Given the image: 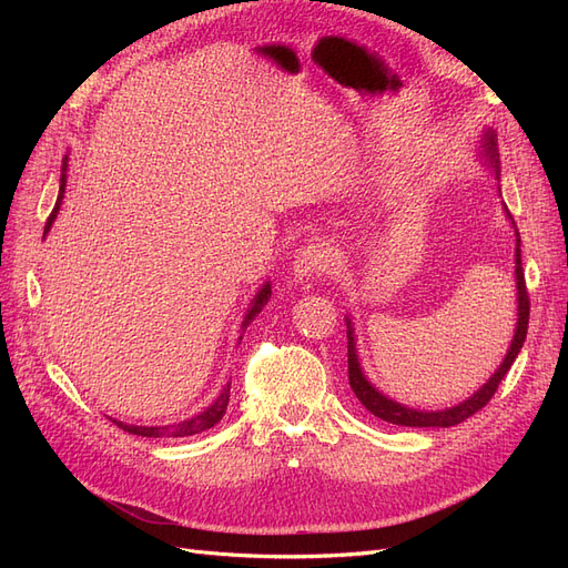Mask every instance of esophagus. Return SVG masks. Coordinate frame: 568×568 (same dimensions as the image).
<instances>
[{"mask_svg":"<svg viewBox=\"0 0 568 568\" xmlns=\"http://www.w3.org/2000/svg\"><path fill=\"white\" fill-rule=\"evenodd\" d=\"M326 267H329V257H326L324 246L307 244V246L296 251L294 267H291V274H294L298 284H303V282L317 280Z\"/></svg>","mask_w":568,"mask_h":568,"instance_id":"obj_1","label":"esophagus"}]
</instances>
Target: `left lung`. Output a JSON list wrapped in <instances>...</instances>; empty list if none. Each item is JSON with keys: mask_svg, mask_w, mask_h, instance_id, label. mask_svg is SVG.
I'll return each instance as SVG.
<instances>
[{"mask_svg": "<svg viewBox=\"0 0 568 568\" xmlns=\"http://www.w3.org/2000/svg\"><path fill=\"white\" fill-rule=\"evenodd\" d=\"M478 163L484 165L488 173L497 180V196H503V186H500V153H497V144H495V134L493 130H480V140H478ZM503 211L507 215V220L511 222L514 227V236H517V248H514V282H517V324H514V336L509 348L503 357L500 367H497L490 379L476 388L467 400H462L453 407L445 409H419V407H409L403 405L398 400L388 398L384 390L376 388L359 365L357 357V338H355V326L351 315H346V326H348V382L351 388L355 393V398L365 405V409H369L374 417H379L388 424H398V426H436V428H448L455 424H462L464 419H469L471 415L480 407H486V403L493 398L497 386L505 379V374L509 372V367L514 365V359L521 353L524 341H526V332H528V291H526V280H524V270H521V236L517 232V225L507 211V205L503 201Z\"/></svg>", "mask_w": 568, "mask_h": 568, "instance_id": "8db88e82", "label": "left lung"}]
</instances>
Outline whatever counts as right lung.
Segmentation results:
<instances>
[{"label": "right lung", "mask_w": 568, "mask_h": 568, "mask_svg": "<svg viewBox=\"0 0 568 568\" xmlns=\"http://www.w3.org/2000/svg\"><path fill=\"white\" fill-rule=\"evenodd\" d=\"M65 175H68V156L63 159V165H61L59 196H57L54 211H51V215H49V220H47L44 234L51 230V225H54V220H57V215H59V211H61V201H63V194H65ZM270 296H272V284H270V282H265L261 288H257V294L253 296V301H251V303H248V307H246L244 322H242V332H246V326H248V324L257 317V313H261L263 307L267 305ZM242 338H244V336H239V341H242ZM227 403H230V384H227V386H222L220 395H217V398H215L209 407L201 409L199 415L189 417V419H184V422L168 424V426H134V424H125V422H118V419H113V424H118V426L123 428V432H128V434L144 436V438H182V436H194V434L205 432V428L215 426V424L222 419V415H225Z\"/></svg>", "instance_id": "right-lung-1"}]
</instances>
